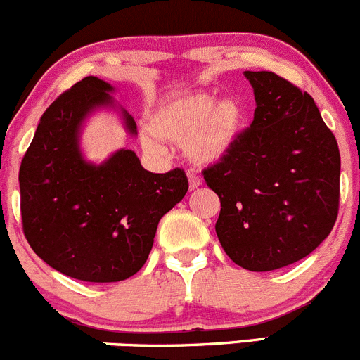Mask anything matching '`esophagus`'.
I'll list each match as a JSON object with an SVG mask.
<instances>
[{
  "instance_id": "obj_1",
  "label": "esophagus",
  "mask_w": 360,
  "mask_h": 360,
  "mask_svg": "<svg viewBox=\"0 0 360 360\" xmlns=\"http://www.w3.org/2000/svg\"><path fill=\"white\" fill-rule=\"evenodd\" d=\"M199 185H202V180L199 179L198 175H194V173H188V188H191V191H195Z\"/></svg>"
}]
</instances>
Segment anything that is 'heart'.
I'll use <instances>...</instances> for the list:
<instances>
[{"label":"heart","instance_id":"1","mask_svg":"<svg viewBox=\"0 0 360 360\" xmlns=\"http://www.w3.org/2000/svg\"><path fill=\"white\" fill-rule=\"evenodd\" d=\"M245 112L233 98H217L208 92H191L168 99L150 117V129L141 131V143L159 150L161 140L184 143V152L194 165L220 162L238 143L243 131Z\"/></svg>","mask_w":360,"mask_h":360}]
</instances>
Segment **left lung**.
Masks as SVG:
<instances>
[{
    "label": "left lung",
    "instance_id": "8db88e82",
    "mask_svg": "<svg viewBox=\"0 0 360 360\" xmlns=\"http://www.w3.org/2000/svg\"><path fill=\"white\" fill-rule=\"evenodd\" d=\"M250 127L202 172L220 199V245L248 271H273L311 254L340 208V148L308 92L273 71H245Z\"/></svg>",
    "mask_w": 360,
    "mask_h": 360
}]
</instances>
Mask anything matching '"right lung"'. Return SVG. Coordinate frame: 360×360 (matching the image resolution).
I'll use <instances>...</instances> for the list:
<instances>
[{
  "instance_id": "add662e5",
  "label": "right lung",
  "mask_w": 360,
  "mask_h": 360,
  "mask_svg": "<svg viewBox=\"0 0 360 360\" xmlns=\"http://www.w3.org/2000/svg\"><path fill=\"white\" fill-rule=\"evenodd\" d=\"M113 87L85 77L41 115L20 162V215L34 254L63 275L84 282H120L140 271L162 215L188 188L184 169L150 173L133 150L120 148L101 165L80 150L84 120L115 108ZM136 134L133 117L120 110Z\"/></svg>"
}]
</instances>
